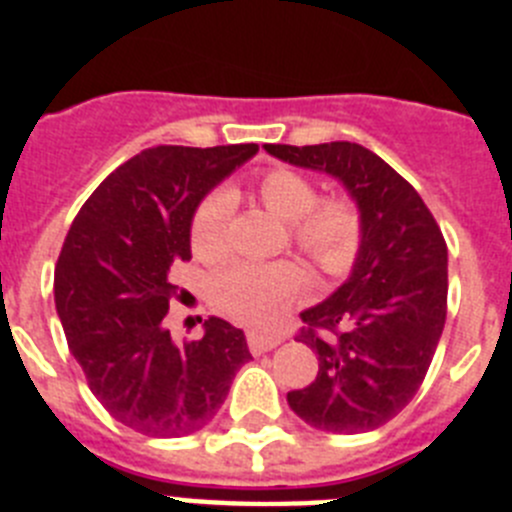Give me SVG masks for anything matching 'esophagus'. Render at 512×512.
Returning <instances> with one entry per match:
<instances>
[{"label":"esophagus","instance_id":"obj_1","mask_svg":"<svg viewBox=\"0 0 512 512\" xmlns=\"http://www.w3.org/2000/svg\"><path fill=\"white\" fill-rule=\"evenodd\" d=\"M246 343H248V351L251 354H266V351H271V348H277L279 343H282V338L279 336H271V333H256V330H251L246 336Z\"/></svg>","mask_w":512,"mask_h":512}]
</instances>
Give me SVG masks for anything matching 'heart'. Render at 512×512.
<instances>
[{"label": "heart", "mask_w": 512, "mask_h": 512, "mask_svg": "<svg viewBox=\"0 0 512 512\" xmlns=\"http://www.w3.org/2000/svg\"><path fill=\"white\" fill-rule=\"evenodd\" d=\"M261 205L289 223V241L307 261L323 271H341L351 264L361 241V212L351 197H318L310 176L295 169H269L253 182ZM233 197L212 189L194 207L189 243L194 256L217 259L225 251V233ZM305 289V271L295 261L248 264L238 261L220 269L210 282L212 302L228 318L243 325H266L284 302Z\"/></svg>", "instance_id": "b5f03b06"}]
</instances>
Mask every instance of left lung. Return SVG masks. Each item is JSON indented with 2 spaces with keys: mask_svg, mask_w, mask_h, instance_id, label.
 I'll use <instances>...</instances> for the list:
<instances>
[{
  "mask_svg": "<svg viewBox=\"0 0 512 512\" xmlns=\"http://www.w3.org/2000/svg\"><path fill=\"white\" fill-rule=\"evenodd\" d=\"M264 148L336 176L361 212L351 277L300 312L297 341L318 354V377L287 392L289 408L320 431H374L413 400L436 354L449 295L443 233L413 184L359 143Z\"/></svg>",
  "mask_w": 512,
  "mask_h": 512,
  "instance_id": "obj_1",
  "label": "left lung"
}]
</instances>
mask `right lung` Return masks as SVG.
<instances>
[{"label": "right lung", "instance_id": "obj_1", "mask_svg": "<svg viewBox=\"0 0 512 512\" xmlns=\"http://www.w3.org/2000/svg\"><path fill=\"white\" fill-rule=\"evenodd\" d=\"M256 151V143L146 148L94 189L63 241V333L89 390L133 431L176 438L205 428L251 359L228 320L207 318L205 336L179 346L164 318L179 295L171 271L192 259L194 207Z\"/></svg>", "mask_w": 512, "mask_h": 512}]
</instances>
